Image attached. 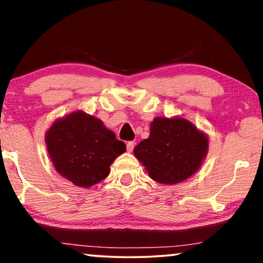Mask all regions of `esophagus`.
<instances>
[{
	"label": "esophagus",
	"mask_w": 263,
	"mask_h": 263,
	"mask_svg": "<svg viewBox=\"0 0 263 263\" xmlns=\"http://www.w3.org/2000/svg\"><path fill=\"white\" fill-rule=\"evenodd\" d=\"M135 144H136V143H135L134 141H129V142H127V143H126V149H127V152L131 153L132 151H134Z\"/></svg>",
	"instance_id": "1"
}]
</instances>
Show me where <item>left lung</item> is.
Segmentation results:
<instances>
[{"instance_id":"1","label":"left lung","mask_w":263,"mask_h":263,"mask_svg":"<svg viewBox=\"0 0 263 263\" xmlns=\"http://www.w3.org/2000/svg\"><path fill=\"white\" fill-rule=\"evenodd\" d=\"M209 151V137L180 116L156 117L149 137L135 147L134 155L156 182L182 183L199 171Z\"/></svg>"}]
</instances>
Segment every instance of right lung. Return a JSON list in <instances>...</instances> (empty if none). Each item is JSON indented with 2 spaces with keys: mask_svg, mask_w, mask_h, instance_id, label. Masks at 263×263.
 Segmentation results:
<instances>
[{
  "mask_svg": "<svg viewBox=\"0 0 263 263\" xmlns=\"http://www.w3.org/2000/svg\"><path fill=\"white\" fill-rule=\"evenodd\" d=\"M45 144L55 171L85 189L105 179L126 151L100 119L81 110L57 119L45 132Z\"/></svg>",
  "mask_w": 263,
  "mask_h": 263,
  "instance_id": "1",
  "label": "right lung"
}]
</instances>
